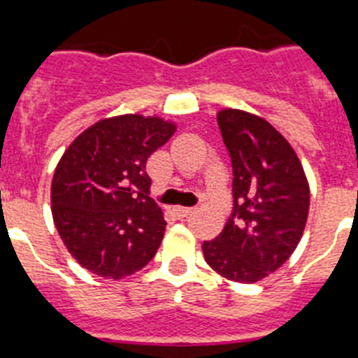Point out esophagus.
<instances>
[{
	"label": "esophagus",
	"mask_w": 358,
	"mask_h": 358,
	"mask_svg": "<svg viewBox=\"0 0 358 358\" xmlns=\"http://www.w3.org/2000/svg\"><path fill=\"white\" fill-rule=\"evenodd\" d=\"M173 210L178 217H187L189 214H192V207H175Z\"/></svg>",
	"instance_id": "34e87169"
}]
</instances>
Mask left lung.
Returning a JSON list of instances; mask_svg holds the SVG:
<instances>
[{"instance_id":"8db88e82","label":"left lung","mask_w":358,"mask_h":358,"mask_svg":"<svg viewBox=\"0 0 358 358\" xmlns=\"http://www.w3.org/2000/svg\"><path fill=\"white\" fill-rule=\"evenodd\" d=\"M217 124L234 171V210L223 231L203 243V255L224 278L255 283L298 246L310 191L294 150L266 119L227 108Z\"/></svg>"}]
</instances>
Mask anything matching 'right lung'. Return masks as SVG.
Listing matches in <instances>:
<instances>
[{
    "instance_id": "1",
    "label": "right lung",
    "mask_w": 358,
    "mask_h": 358,
    "mask_svg": "<svg viewBox=\"0 0 358 358\" xmlns=\"http://www.w3.org/2000/svg\"><path fill=\"white\" fill-rule=\"evenodd\" d=\"M176 127L139 114L101 119L55 169L51 212L69 253L103 278L134 275L155 257L166 221L150 198L146 162Z\"/></svg>"
}]
</instances>
